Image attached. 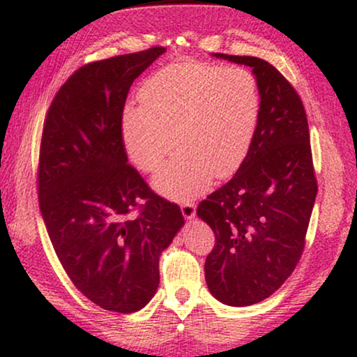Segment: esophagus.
I'll return each instance as SVG.
<instances>
[{
	"label": "esophagus",
	"mask_w": 357,
	"mask_h": 357,
	"mask_svg": "<svg viewBox=\"0 0 357 357\" xmlns=\"http://www.w3.org/2000/svg\"><path fill=\"white\" fill-rule=\"evenodd\" d=\"M195 213H197V208H195V203H183L182 204V214L183 218L187 219H193L195 218Z\"/></svg>",
	"instance_id": "34e87169"
}]
</instances>
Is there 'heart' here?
<instances>
[{
  "mask_svg": "<svg viewBox=\"0 0 357 357\" xmlns=\"http://www.w3.org/2000/svg\"><path fill=\"white\" fill-rule=\"evenodd\" d=\"M139 107L121 116L128 158L143 172H155L154 188L175 202L203 193L213 177L241 167L260 119L257 79L245 68L178 61L151 75L138 91Z\"/></svg>",
  "mask_w": 357,
  "mask_h": 357,
  "instance_id": "b5f03b06",
  "label": "heart"
}]
</instances>
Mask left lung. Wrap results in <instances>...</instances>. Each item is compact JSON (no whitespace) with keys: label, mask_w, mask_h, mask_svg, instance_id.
<instances>
[{"label":"left lung","mask_w":357,"mask_h":357,"mask_svg":"<svg viewBox=\"0 0 357 357\" xmlns=\"http://www.w3.org/2000/svg\"><path fill=\"white\" fill-rule=\"evenodd\" d=\"M213 56L250 66L260 92V119L245 159L197 209L216 237L204 263L209 292L226 305L247 307L280 289L304 250L317 197L309 123L296 89L270 63Z\"/></svg>","instance_id":"8db88e82"}]
</instances>
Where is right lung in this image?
I'll use <instances>...</instances> for the list:
<instances>
[{
	"instance_id": "right-lung-1",
	"label": "right lung",
	"mask_w": 357,
	"mask_h": 357,
	"mask_svg": "<svg viewBox=\"0 0 357 357\" xmlns=\"http://www.w3.org/2000/svg\"><path fill=\"white\" fill-rule=\"evenodd\" d=\"M162 47L82 66L43 125L38 202L52 245L75 286L102 309L133 314L159 286V257L183 227L177 204L131 167L121 115L133 81ZM139 199L136 218L130 211Z\"/></svg>"
}]
</instances>
